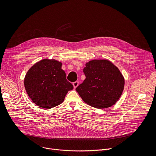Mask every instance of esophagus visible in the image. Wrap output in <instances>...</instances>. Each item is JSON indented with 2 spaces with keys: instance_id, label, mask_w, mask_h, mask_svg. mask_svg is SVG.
<instances>
[{
  "instance_id": "34e87169",
  "label": "esophagus",
  "mask_w": 156,
  "mask_h": 156,
  "mask_svg": "<svg viewBox=\"0 0 156 156\" xmlns=\"http://www.w3.org/2000/svg\"><path fill=\"white\" fill-rule=\"evenodd\" d=\"M78 84H79L78 81H75V82H74V83H73V87H74L75 89L78 86Z\"/></svg>"
}]
</instances>
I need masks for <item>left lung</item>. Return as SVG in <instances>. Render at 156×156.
I'll use <instances>...</instances> for the list:
<instances>
[{
	"label": "left lung",
	"mask_w": 156,
	"mask_h": 156,
	"mask_svg": "<svg viewBox=\"0 0 156 156\" xmlns=\"http://www.w3.org/2000/svg\"><path fill=\"white\" fill-rule=\"evenodd\" d=\"M85 65L83 72L86 79L76 88L82 100L96 108L114 105L125 86V78L119 68L105 58L92 60Z\"/></svg>",
	"instance_id": "8db88e82"
}]
</instances>
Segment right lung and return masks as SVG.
I'll return each mask as SVG.
<instances>
[{
	"instance_id": "add662e5",
	"label": "right lung",
	"mask_w": 156,
	"mask_h": 156,
	"mask_svg": "<svg viewBox=\"0 0 156 156\" xmlns=\"http://www.w3.org/2000/svg\"><path fill=\"white\" fill-rule=\"evenodd\" d=\"M62 65L61 62L54 58H44L27 72L24 79L25 90L37 106L49 109L58 105L73 89L66 80Z\"/></svg>"
}]
</instances>
